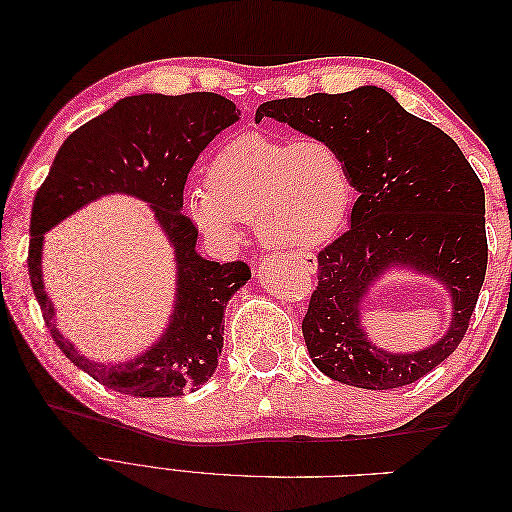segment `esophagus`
<instances>
[{
  "label": "esophagus",
  "mask_w": 512,
  "mask_h": 512,
  "mask_svg": "<svg viewBox=\"0 0 512 512\" xmlns=\"http://www.w3.org/2000/svg\"><path fill=\"white\" fill-rule=\"evenodd\" d=\"M301 265H303L309 273H314V271H316V258H314L312 254L301 256Z\"/></svg>",
  "instance_id": "34e87169"
}]
</instances>
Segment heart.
Instances as JSON below:
<instances>
[{
	"label": "heart",
	"mask_w": 512,
	"mask_h": 512,
	"mask_svg": "<svg viewBox=\"0 0 512 512\" xmlns=\"http://www.w3.org/2000/svg\"><path fill=\"white\" fill-rule=\"evenodd\" d=\"M350 200L348 164L327 138L245 134L215 153L205 194H194L188 211L213 241H235V222H254L273 250H312L342 226Z\"/></svg>",
	"instance_id": "1"
}]
</instances>
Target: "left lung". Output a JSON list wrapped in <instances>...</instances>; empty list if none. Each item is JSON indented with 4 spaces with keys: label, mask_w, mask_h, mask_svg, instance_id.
Listing matches in <instances>:
<instances>
[{
    "label": "left lung",
    "mask_w": 512,
    "mask_h": 512,
    "mask_svg": "<svg viewBox=\"0 0 512 512\" xmlns=\"http://www.w3.org/2000/svg\"><path fill=\"white\" fill-rule=\"evenodd\" d=\"M262 117L327 138L359 192L350 228L318 254V286L303 318L314 365L369 391L421 380L461 344L485 282V190L474 168L451 136L374 85L271 100L258 106ZM391 266L436 276L452 292V327L425 351L386 353L360 329L366 290Z\"/></svg>",
    "instance_id": "1"
}]
</instances>
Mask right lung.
I'll return each instance as SVG.
<instances>
[{
	"label": "right lung",
	"instance_id": "add662e5",
	"mask_svg": "<svg viewBox=\"0 0 512 512\" xmlns=\"http://www.w3.org/2000/svg\"><path fill=\"white\" fill-rule=\"evenodd\" d=\"M239 115L235 102L211 91L123 98L66 138L36 192L27 267L42 318L59 350L108 389L132 397H179L205 384L218 367L226 303L252 271L241 260L220 265L200 256L198 228L181 209L200 151ZM115 191L145 199L157 213L176 250L178 294L161 342L132 362L106 366L85 360L54 329L41 282V241L70 212Z\"/></svg>",
	"mask_w": 512,
	"mask_h": 512
}]
</instances>
